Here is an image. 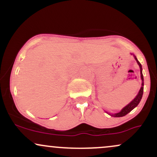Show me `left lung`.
<instances>
[{
    "label": "left lung",
    "mask_w": 157,
    "mask_h": 157,
    "mask_svg": "<svg viewBox=\"0 0 157 157\" xmlns=\"http://www.w3.org/2000/svg\"><path fill=\"white\" fill-rule=\"evenodd\" d=\"M134 58H135V60H136V62H137V63L139 66H140V74H141V79L142 80V87H141V89H140V91H139L138 94L136 95V97H135V98L130 102V103L128 104L125 107H124L120 112L115 113V114H110L111 116H112V117H123V116H125V115L128 114V113L130 112V111H132V110L134 109L135 107H136V106L138 105V104L140 103V100H141V99H142V94H143V89H144V82H143L144 79H143V75H142V65L140 62H139L137 58H136L135 56H134Z\"/></svg>",
    "instance_id": "8db88e82"
}]
</instances>
